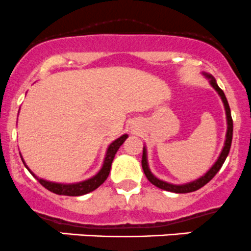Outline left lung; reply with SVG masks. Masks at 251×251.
<instances>
[{
    "mask_svg": "<svg viewBox=\"0 0 251 251\" xmlns=\"http://www.w3.org/2000/svg\"><path fill=\"white\" fill-rule=\"evenodd\" d=\"M207 76L211 79L210 80L211 85H212L213 88L216 89V91L220 94L221 99H222L223 103H225L226 115H227V123H228L225 148H223V150H222V152H221L220 157H218L217 162H216L215 165L211 167V170L206 173V175L202 176V177L199 178L198 180H194V182L188 183V184H184V185L170 184V183H166V182H163V180H160V179H157L156 177H153V175L150 172V170H149V167H148V161H146V150H145V148H144L143 149V158H141V166H143V171H144V173H145V176H146V178H148L149 182L152 183L153 185H156V187L160 188V189L167 190V192H172V193H179V194H183V193H192V192H195V190L200 189V188L204 187L205 184H207V183H209L210 180L215 177L216 173H217L218 171H220V168L222 167L223 162L226 161V157H227L228 153H229V149H230V144H232V136H233V120H232V116H230L229 105H228V101H227V99H226L225 93H223L222 89L217 85L215 78H212L211 75H207Z\"/></svg>",
    "mask_w": 251,
    "mask_h": 251,
    "instance_id": "1",
    "label": "left lung"
}]
</instances>
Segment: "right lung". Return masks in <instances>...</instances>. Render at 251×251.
<instances>
[{
  "label": "right lung",
  "instance_id": "add662e5",
  "mask_svg": "<svg viewBox=\"0 0 251 251\" xmlns=\"http://www.w3.org/2000/svg\"><path fill=\"white\" fill-rule=\"evenodd\" d=\"M126 138H128V135L125 134V135L118 138L117 140H115L110 146H108L102 168H101L100 172H99L95 177L91 178V179H88L85 180V182L81 183H76V184H58V183H51L44 179H39L38 177H36V179L39 180V183H40L42 187H45L47 190L54 193V194L67 195V197H79V195L88 194V193L93 192L96 188L100 187V185L107 179L111 171V165H112V161L113 158H115L116 152H117V150L120 149V146L125 143ZM31 175H33V173H31Z\"/></svg>",
  "mask_w": 251,
  "mask_h": 251
}]
</instances>
